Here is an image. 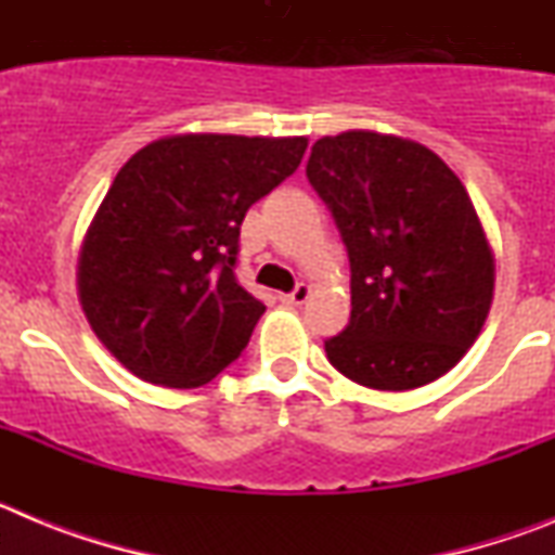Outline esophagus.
<instances>
[{
	"label": "esophagus",
	"mask_w": 555,
	"mask_h": 555,
	"mask_svg": "<svg viewBox=\"0 0 555 555\" xmlns=\"http://www.w3.org/2000/svg\"><path fill=\"white\" fill-rule=\"evenodd\" d=\"M308 297H311V286L300 283V286L294 288V292L283 294V302H286V306H302V302H306Z\"/></svg>",
	"instance_id": "1"
}]
</instances>
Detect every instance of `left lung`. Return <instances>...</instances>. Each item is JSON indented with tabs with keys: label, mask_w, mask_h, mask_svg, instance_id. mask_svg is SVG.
<instances>
[{
	"label": "left lung",
	"mask_w": 555,
	"mask_h": 555,
	"mask_svg": "<svg viewBox=\"0 0 555 555\" xmlns=\"http://www.w3.org/2000/svg\"><path fill=\"white\" fill-rule=\"evenodd\" d=\"M306 175L350 258V325L325 341L327 361L380 391L453 370L494 292L487 233L453 169L416 141L350 130L317 141Z\"/></svg>",
	"instance_id": "left-lung-1"
}]
</instances>
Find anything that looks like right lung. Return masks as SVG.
Instances as JSON below:
<instances>
[{
  "instance_id": "1",
  "label": "right lung",
  "mask_w": 555,
  "mask_h": 555,
  "mask_svg": "<svg viewBox=\"0 0 555 555\" xmlns=\"http://www.w3.org/2000/svg\"><path fill=\"white\" fill-rule=\"evenodd\" d=\"M308 139L189 132L119 169L82 242L77 288L102 345L146 384L194 389L242 356L267 311L238 286L249 205L297 171Z\"/></svg>"
}]
</instances>
